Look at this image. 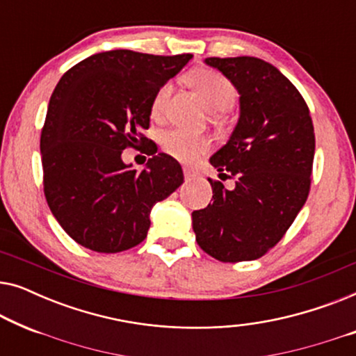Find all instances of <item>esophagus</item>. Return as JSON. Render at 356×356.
<instances>
[{"label": "esophagus", "mask_w": 356, "mask_h": 356, "mask_svg": "<svg viewBox=\"0 0 356 356\" xmlns=\"http://www.w3.org/2000/svg\"><path fill=\"white\" fill-rule=\"evenodd\" d=\"M194 177H196V173H194L193 170H189V168H184V178H186L188 181H189V179H193Z\"/></svg>", "instance_id": "esophagus-1"}]
</instances>
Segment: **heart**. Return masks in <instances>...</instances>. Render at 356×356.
Listing matches in <instances>:
<instances>
[{"mask_svg":"<svg viewBox=\"0 0 356 356\" xmlns=\"http://www.w3.org/2000/svg\"><path fill=\"white\" fill-rule=\"evenodd\" d=\"M189 82L196 87L202 100L211 111H225L235 102L236 92L232 82L220 72L212 70H197L189 74ZM172 84L167 82L157 90L152 102V113L160 115L167 105ZM163 147L167 152L183 163H191L206 154L211 143L204 136L188 133V131H172L165 136Z\"/></svg>","mask_w":356,"mask_h":356,"instance_id":"heart-1","label":"heart"}]
</instances>
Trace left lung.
Here are the masks:
<instances>
[{"label":"left lung","instance_id":"1","mask_svg":"<svg viewBox=\"0 0 356 356\" xmlns=\"http://www.w3.org/2000/svg\"><path fill=\"white\" fill-rule=\"evenodd\" d=\"M204 63L240 95L235 128L209 160L218 175L228 172L236 181L225 189L209 179L213 202L193 212V230L201 250L218 261H254L280 241L305 206L314 159L313 121L296 87L270 63L254 56Z\"/></svg>","mask_w":356,"mask_h":356}]
</instances>
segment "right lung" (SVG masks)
Listing matches in <instances>:
<instances>
[{"mask_svg": "<svg viewBox=\"0 0 356 356\" xmlns=\"http://www.w3.org/2000/svg\"><path fill=\"white\" fill-rule=\"evenodd\" d=\"M191 58L102 51L56 84L40 138L43 189L58 223L81 246L120 252L139 245L152 207L183 184L181 165L157 154L140 131L149 128L157 90ZM139 143L153 155L140 172L120 159Z\"/></svg>", "mask_w": 356, "mask_h": 356, "instance_id": "1", "label": "right lung"}]
</instances>
